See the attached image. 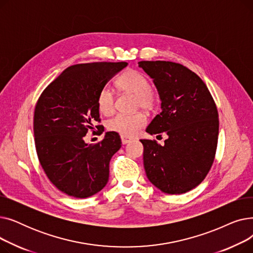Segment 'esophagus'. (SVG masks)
<instances>
[{
  "mask_svg": "<svg viewBox=\"0 0 253 253\" xmlns=\"http://www.w3.org/2000/svg\"><path fill=\"white\" fill-rule=\"evenodd\" d=\"M132 139L130 137H127V136H124V135H121V141L123 144H126L128 142H130Z\"/></svg>",
  "mask_w": 253,
  "mask_h": 253,
  "instance_id": "obj_1",
  "label": "esophagus"
}]
</instances>
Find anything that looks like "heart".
<instances>
[{
    "mask_svg": "<svg viewBox=\"0 0 253 253\" xmlns=\"http://www.w3.org/2000/svg\"><path fill=\"white\" fill-rule=\"evenodd\" d=\"M118 89L123 93H131L135 95V108H141L145 111L154 109L156 104V95L149 79L143 74L128 70L117 80ZM98 111L109 116L115 111V95L109 87H103L96 98ZM147 124V117L142 113L135 114H118L106 123V128L110 131L117 132L124 136H133Z\"/></svg>",
    "mask_w": 253,
    "mask_h": 253,
    "instance_id": "obj_1",
    "label": "heart"
}]
</instances>
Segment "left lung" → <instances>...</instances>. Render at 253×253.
Returning <instances> with one entry per match:
<instances>
[{
  "mask_svg": "<svg viewBox=\"0 0 253 253\" xmlns=\"http://www.w3.org/2000/svg\"><path fill=\"white\" fill-rule=\"evenodd\" d=\"M153 80L162 112L147 128L168 135L164 144L141 139L149 180L163 193L179 195L200 184L213 164L218 139L216 104L201 78L180 63L139 61Z\"/></svg>",
  "mask_w": 253,
  "mask_h": 253,
  "instance_id": "obj_1",
  "label": "left lung"
}]
</instances>
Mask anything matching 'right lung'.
<instances>
[{
    "instance_id": "obj_1",
    "label": "right lung",
    "mask_w": 253,
    "mask_h": 253,
    "mask_svg": "<svg viewBox=\"0 0 253 253\" xmlns=\"http://www.w3.org/2000/svg\"><path fill=\"white\" fill-rule=\"evenodd\" d=\"M127 64L121 61L72 65L38 99L34 115L37 155L49 180L66 195L88 198L108 183L110 161L121 148L119 134L106 132L94 144L83 138L93 129V122H100L98 92Z\"/></svg>"
}]
</instances>
